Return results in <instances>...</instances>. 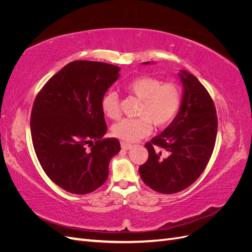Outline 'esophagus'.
<instances>
[{
  "label": "esophagus",
  "mask_w": 252,
  "mask_h": 252,
  "mask_svg": "<svg viewBox=\"0 0 252 252\" xmlns=\"http://www.w3.org/2000/svg\"><path fill=\"white\" fill-rule=\"evenodd\" d=\"M121 147H122V149L128 150V149H130L132 147V145L131 144H128L126 142H121Z\"/></svg>",
  "instance_id": "1"
}]
</instances>
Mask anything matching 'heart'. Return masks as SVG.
Wrapping results in <instances>:
<instances>
[{
    "label": "heart",
    "mask_w": 252,
    "mask_h": 252,
    "mask_svg": "<svg viewBox=\"0 0 252 252\" xmlns=\"http://www.w3.org/2000/svg\"><path fill=\"white\" fill-rule=\"evenodd\" d=\"M127 93L141 101L136 119H123L111 128L112 134L124 142H135L151 132V124L157 128L168 125L181 105V89L178 84L163 83L155 77H140L125 85ZM101 107L106 117H120L119 96L114 91L105 94Z\"/></svg>",
    "instance_id": "1"
}]
</instances>
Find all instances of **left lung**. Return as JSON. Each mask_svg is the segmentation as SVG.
<instances>
[{"label": "left lung", "mask_w": 252, "mask_h": 252, "mask_svg": "<svg viewBox=\"0 0 252 252\" xmlns=\"http://www.w3.org/2000/svg\"><path fill=\"white\" fill-rule=\"evenodd\" d=\"M179 75L180 110L162 133L145 145L148 159L139 168L145 184L165 194L180 192L197 180L209 162L218 132L217 111L208 91L193 74L181 70Z\"/></svg>", "instance_id": "8db88e82"}]
</instances>
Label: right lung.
<instances>
[{
    "instance_id": "obj_1",
    "label": "right lung",
    "mask_w": 252,
    "mask_h": 252,
    "mask_svg": "<svg viewBox=\"0 0 252 252\" xmlns=\"http://www.w3.org/2000/svg\"><path fill=\"white\" fill-rule=\"evenodd\" d=\"M119 71L107 63L74 61L35 97L30 117L35 155L48 178L68 192L86 194L101 187L121 150L117 139H102L107 126L101 107Z\"/></svg>"
}]
</instances>
